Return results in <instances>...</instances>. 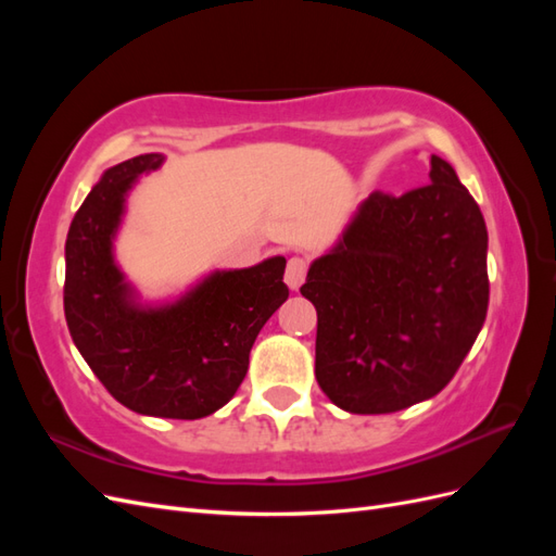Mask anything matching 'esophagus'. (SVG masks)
Instances as JSON below:
<instances>
[{
  "label": "esophagus",
  "instance_id": "obj_1",
  "mask_svg": "<svg viewBox=\"0 0 556 556\" xmlns=\"http://www.w3.org/2000/svg\"><path fill=\"white\" fill-rule=\"evenodd\" d=\"M306 274H308V260L306 257H290L288 262V268H285V280H288V285L292 290H299L301 282L306 280Z\"/></svg>",
  "mask_w": 556,
  "mask_h": 556
}]
</instances>
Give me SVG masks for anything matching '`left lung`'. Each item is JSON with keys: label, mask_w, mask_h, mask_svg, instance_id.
Here are the masks:
<instances>
[{"label": "left lung", "mask_w": 556, "mask_h": 556, "mask_svg": "<svg viewBox=\"0 0 556 556\" xmlns=\"http://www.w3.org/2000/svg\"><path fill=\"white\" fill-rule=\"evenodd\" d=\"M429 178L401 197H368L301 285L317 311V384L348 413L435 396L484 325V217L445 160L431 155Z\"/></svg>", "instance_id": "obj_1"}]
</instances>
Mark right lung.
I'll list each match as a JSON object with an SVG mask.
<instances>
[{
  "mask_svg": "<svg viewBox=\"0 0 556 556\" xmlns=\"http://www.w3.org/2000/svg\"><path fill=\"white\" fill-rule=\"evenodd\" d=\"M162 155H139L102 176L66 233L64 317L109 394L134 413L199 419L223 408L248 371L250 348L285 299V257L213 274L174 306L139 308L111 255L125 192Z\"/></svg>",
  "mask_w": 556,
  "mask_h": 556,
  "instance_id": "obj_1",
  "label": "right lung"
}]
</instances>
